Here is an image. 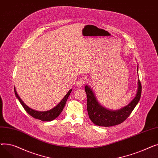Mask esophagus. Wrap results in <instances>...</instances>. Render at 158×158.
<instances>
[{"label":"esophagus","mask_w":158,"mask_h":158,"mask_svg":"<svg viewBox=\"0 0 158 158\" xmlns=\"http://www.w3.org/2000/svg\"><path fill=\"white\" fill-rule=\"evenodd\" d=\"M85 83V80L84 79H80L76 81V86L77 87H81Z\"/></svg>","instance_id":"34e87169"}]
</instances>
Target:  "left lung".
<instances>
[{
    "label": "left lung",
    "mask_w": 158,
    "mask_h": 158,
    "mask_svg": "<svg viewBox=\"0 0 158 158\" xmlns=\"http://www.w3.org/2000/svg\"><path fill=\"white\" fill-rule=\"evenodd\" d=\"M85 91L87 95V110L90 120L97 126L110 127L118 125L129 117L139 101L142 85L138 79L136 96L127 106L118 110H108L102 106L98 102L94 92L89 86L86 85Z\"/></svg>",
    "instance_id": "1"
}]
</instances>
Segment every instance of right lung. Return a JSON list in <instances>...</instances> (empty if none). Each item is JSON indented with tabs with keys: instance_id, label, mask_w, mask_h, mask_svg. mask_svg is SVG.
Wrapping results in <instances>:
<instances>
[{
	"instance_id": "right-lung-1",
	"label": "right lung",
	"mask_w": 158,
	"mask_h": 158,
	"mask_svg": "<svg viewBox=\"0 0 158 158\" xmlns=\"http://www.w3.org/2000/svg\"><path fill=\"white\" fill-rule=\"evenodd\" d=\"M14 91H15V94L16 98L19 99V101H20V104H22V106H23L25 110H26L27 111V113L28 114H29L31 117H32L35 118H36V119H39L41 121L50 122V121H52V120H54L55 118H56L60 114V113L62 112L64 107L65 106L66 102V101H67V99L72 92V89H70L68 93L66 94V95L63 97V98L60 102L59 104L56 105L54 107H53L52 109L46 111H36L35 110L31 109V107H28L26 104L23 102V101L20 98V97L19 96L17 92H16L15 87H14Z\"/></svg>"
}]
</instances>
